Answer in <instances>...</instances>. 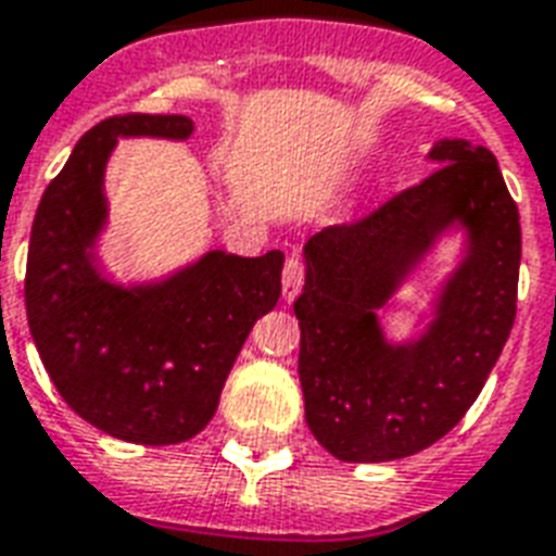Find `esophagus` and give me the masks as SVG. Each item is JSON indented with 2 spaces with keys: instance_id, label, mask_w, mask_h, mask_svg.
Segmentation results:
<instances>
[{
  "instance_id": "esophagus-1",
  "label": "esophagus",
  "mask_w": 556,
  "mask_h": 556,
  "mask_svg": "<svg viewBox=\"0 0 556 556\" xmlns=\"http://www.w3.org/2000/svg\"><path fill=\"white\" fill-rule=\"evenodd\" d=\"M305 282V265L300 256H288L286 268H282V296H286L288 303L300 294V288Z\"/></svg>"
}]
</instances>
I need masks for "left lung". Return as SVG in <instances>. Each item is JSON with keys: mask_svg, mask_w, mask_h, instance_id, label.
Segmentation results:
<instances>
[{"mask_svg": "<svg viewBox=\"0 0 556 556\" xmlns=\"http://www.w3.org/2000/svg\"><path fill=\"white\" fill-rule=\"evenodd\" d=\"M421 185L305 242L296 296L300 383L314 439L340 462H392L447 435L470 409L517 317L522 233L491 150L453 138ZM466 256L418 341L389 344L377 312L450 226Z\"/></svg>", "mask_w": 556, "mask_h": 556, "instance_id": "obj_1", "label": "left lung"}]
</instances>
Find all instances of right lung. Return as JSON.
Wrapping results in <instances>:
<instances>
[{
    "label": "right lung",
    "instance_id": "1",
    "mask_svg": "<svg viewBox=\"0 0 556 556\" xmlns=\"http://www.w3.org/2000/svg\"><path fill=\"white\" fill-rule=\"evenodd\" d=\"M185 115H115L83 135L30 227L25 312L63 401L132 444H178L207 427L253 323L282 294V251H210L173 277L115 286L98 268L117 138L192 135Z\"/></svg>",
    "mask_w": 556,
    "mask_h": 556
}]
</instances>
